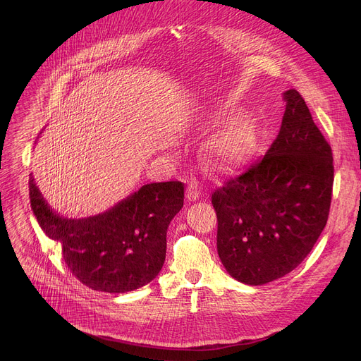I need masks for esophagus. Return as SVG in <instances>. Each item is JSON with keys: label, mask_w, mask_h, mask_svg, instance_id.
Instances as JSON below:
<instances>
[{"label": "esophagus", "mask_w": 361, "mask_h": 361, "mask_svg": "<svg viewBox=\"0 0 361 361\" xmlns=\"http://www.w3.org/2000/svg\"><path fill=\"white\" fill-rule=\"evenodd\" d=\"M202 194H204V191H202V187L200 185L198 181H195V180L188 181V187H187V191H185V197H187L188 201H195Z\"/></svg>", "instance_id": "1"}]
</instances>
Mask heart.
I'll use <instances>...</instances> for the list:
<instances>
[{
    "mask_svg": "<svg viewBox=\"0 0 361 361\" xmlns=\"http://www.w3.org/2000/svg\"><path fill=\"white\" fill-rule=\"evenodd\" d=\"M248 149V130L244 121L234 123L212 142V151L217 164L227 171L235 170L245 161Z\"/></svg>",
    "mask_w": 361,
    "mask_h": 361,
    "instance_id": "heart-1",
    "label": "heart"
}]
</instances>
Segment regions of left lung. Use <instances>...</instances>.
I'll return each mask as SVG.
<instances>
[{
  "label": "left lung",
  "mask_w": 361,
  "mask_h": 361,
  "mask_svg": "<svg viewBox=\"0 0 361 361\" xmlns=\"http://www.w3.org/2000/svg\"><path fill=\"white\" fill-rule=\"evenodd\" d=\"M284 99L281 127L266 156L212 194L220 260L230 276L250 286L293 271L330 213L331 147L300 92L288 90Z\"/></svg>",
  "instance_id": "8db88e82"
}]
</instances>
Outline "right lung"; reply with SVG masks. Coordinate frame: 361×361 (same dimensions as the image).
<instances>
[{
	"label": "right lung",
	"mask_w": 361,
	"mask_h": 361,
	"mask_svg": "<svg viewBox=\"0 0 361 361\" xmlns=\"http://www.w3.org/2000/svg\"><path fill=\"white\" fill-rule=\"evenodd\" d=\"M28 188L39 227L61 245L68 270L84 286L127 293L160 273L169 224L184 202L181 181L145 184L109 212L78 220L53 212L31 176Z\"/></svg>",
	"instance_id": "obj_1"
}]
</instances>
